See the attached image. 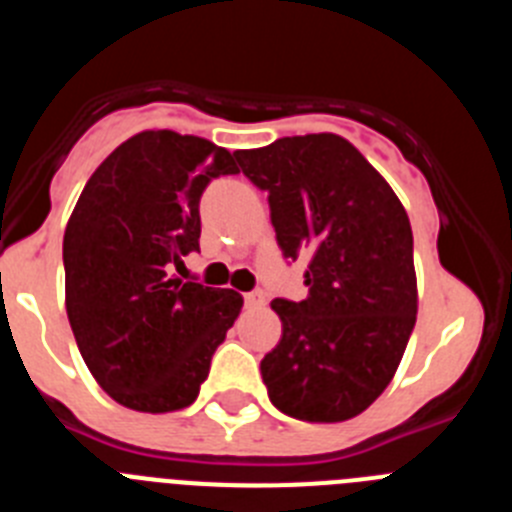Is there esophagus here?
Here are the masks:
<instances>
[{
	"instance_id": "obj_1",
	"label": "esophagus",
	"mask_w": 512,
	"mask_h": 512,
	"mask_svg": "<svg viewBox=\"0 0 512 512\" xmlns=\"http://www.w3.org/2000/svg\"><path fill=\"white\" fill-rule=\"evenodd\" d=\"M243 300H246L248 307H264L266 305V295L261 292V289H253V292L243 295Z\"/></svg>"
}]
</instances>
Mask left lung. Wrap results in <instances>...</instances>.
I'll use <instances>...</instances> for the list:
<instances>
[{
  "instance_id": "obj_1",
  "label": "left lung",
  "mask_w": 512,
  "mask_h": 512,
  "mask_svg": "<svg viewBox=\"0 0 512 512\" xmlns=\"http://www.w3.org/2000/svg\"><path fill=\"white\" fill-rule=\"evenodd\" d=\"M235 158L269 194L284 259L310 253L305 300L271 302L282 320L261 359L271 405L310 423L354 418L395 377L415 328L408 212L341 135L279 138Z\"/></svg>"
}]
</instances>
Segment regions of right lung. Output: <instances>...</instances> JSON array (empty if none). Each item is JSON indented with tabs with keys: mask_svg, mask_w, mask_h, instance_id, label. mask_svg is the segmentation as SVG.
I'll return each instance as SVG.
<instances>
[{
	"mask_svg": "<svg viewBox=\"0 0 512 512\" xmlns=\"http://www.w3.org/2000/svg\"><path fill=\"white\" fill-rule=\"evenodd\" d=\"M233 156L197 135L146 130L104 158L63 233L66 312L89 372L140 413L192 405L243 307L233 289L184 282L200 251V200Z\"/></svg>",
	"mask_w": 512,
	"mask_h": 512,
	"instance_id": "add662e5",
	"label": "right lung"
}]
</instances>
